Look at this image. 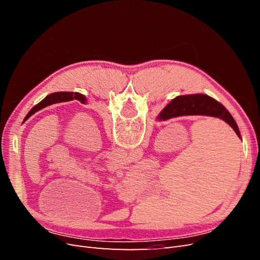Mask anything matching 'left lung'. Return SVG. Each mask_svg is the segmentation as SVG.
Here are the masks:
<instances>
[{
  "label": "left lung",
  "instance_id": "1",
  "mask_svg": "<svg viewBox=\"0 0 260 260\" xmlns=\"http://www.w3.org/2000/svg\"><path fill=\"white\" fill-rule=\"evenodd\" d=\"M73 100H78L81 103L85 104L86 103V99L84 98V95L82 94L78 93V92H55L50 94L46 98H44L40 103L37 104L35 107L31 108V111L27 114V116L25 117V119H23V122H25L29 117L32 116L35 113H37L38 111H40V109L52 105V104H56V103H62V102H69V101H73Z\"/></svg>",
  "mask_w": 260,
  "mask_h": 260
}]
</instances>
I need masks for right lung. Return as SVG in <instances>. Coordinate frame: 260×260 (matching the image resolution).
<instances>
[{"mask_svg": "<svg viewBox=\"0 0 260 260\" xmlns=\"http://www.w3.org/2000/svg\"><path fill=\"white\" fill-rule=\"evenodd\" d=\"M193 115L220 118L229 124L241 139L239 127L231 114L226 111V108L222 104H220L219 102L206 95V94H191V95L177 96L162 109L160 114L157 116V119L165 121L174 117Z\"/></svg>", "mask_w": 260, "mask_h": 260, "instance_id": "obj_1", "label": "right lung"}]
</instances>
